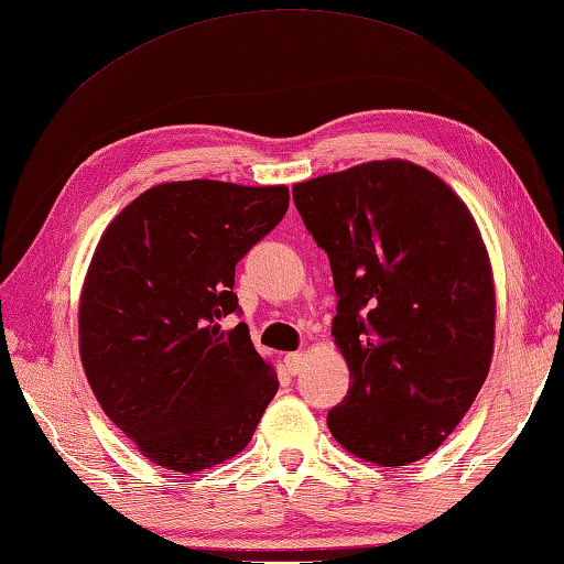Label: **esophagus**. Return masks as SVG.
I'll return each instance as SVG.
<instances>
[{"mask_svg":"<svg viewBox=\"0 0 564 564\" xmlns=\"http://www.w3.org/2000/svg\"><path fill=\"white\" fill-rule=\"evenodd\" d=\"M283 367L289 375H301L305 367V352H289L283 357Z\"/></svg>","mask_w":564,"mask_h":564,"instance_id":"obj_1","label":"esophagus"}]
</instances>
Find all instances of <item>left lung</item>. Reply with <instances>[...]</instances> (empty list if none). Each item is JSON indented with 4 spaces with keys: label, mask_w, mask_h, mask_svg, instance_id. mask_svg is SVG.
Here are the masks:
<instances>
[{
    "label": "left lung",
    "mask_w": 564,
    "mask_h": 564,
    "mask_svg": "<svg viewBox=\"0 0 564 564\" xmlns=\"http://www.w3.org/2000/svg\"><path fill=\"white\" fill-rule=\"evenodd\" d=\"M293 202L330 259L333 337L350 370L327 429L380 466L432 454L494 357V271L474 217L444 180L406 160L293 184Z\"/></svg>",
    "instance_id": "8db88e82"
}]
</instances>
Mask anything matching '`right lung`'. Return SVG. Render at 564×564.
<instances>
[{
	"mask_svg": "<svg viewBox=\"0 0 564 564\" xmlns=\"http://www.w3.org/2000/svg\"><path fill=\"white\" fill-rule=\"evenodd\" d=\"M289 212V187L165 182L100 237L78 305L98 404L162 468L194 474L243 452L279 392L239 311L237 263Z\"/></svg>",
	"mask_w": 564,
	"mask_h": 564,
	"instance_id": "1",
	"label": "right lung"
}]
</instances>
